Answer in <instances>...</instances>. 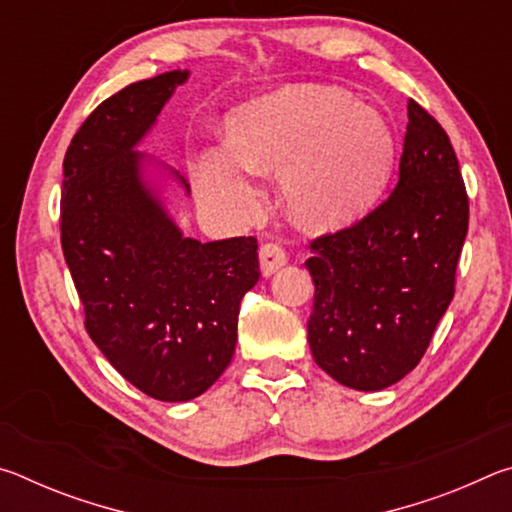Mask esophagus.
<instances>
[{"mask_svg":"<svg viewBox=\"0 0 512 512\" xmlns=\"http://www.w3.org/2000/svg\"><path fill=\"white\" fill-rule=\"evenodd\" d=\"M284 264H287V253L280 244H264L259 248V266H262L264 277H271Z\"/></svg>","mask_w":512,"mask_h":512,"instance_id":"1","label":"esophagus"}]
</instances>
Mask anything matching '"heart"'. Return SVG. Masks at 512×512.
<instances>
[{
	"label": "heart",
	"mask_w": 512,
	"mask_h": 512,
	"mask_svg": "<svg viewBox=\"0 0 512 512\" xmlns=\"http://www.w3.org/2000/svg\"><path fill=\"white\" fill-rule=\"evenodd\" d=\"M225 146L192 162L198 196L244 216L255 205L248 171L280 173L289 214L311 230L352 223L370 210L395 158L381 112L336 88H291L241 103L225 117Z\"/></svg>",
	"instance_id": "obj_1"
}]
</instances>
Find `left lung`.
<instances>
[{"instance_id": "1", "label": "left lung", "mask_w": 512, "mask_h": 512, "mask_svg": "<svg viewBox=\"0 0 512 512\" xmlns=\"http://www.w3.org/2000/svg\"><path fill=\"white\" fill-rule=\"evenodd\" d=\"M467 221L452 142L411 99L391 196L352 228L311 241L307 341L329 377L381 391L418 366L454 298Z\"/></svg>"}]
</instances>
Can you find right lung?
<instances>
[{"label":"right lung","instance_id":"obj_1","mask_svg":"<svg viewBox=\"0 0 512 512\" xmlns=\"http://www.w3.org/2000/svg\"><path fill=\"white\" fill-rule=\"evenodd\" d=\"M187 79V69H173L112 94L63 162L60 244L85 329L121 377L160 402L194 400L223 375L239 302L259 280L257 241L185 237L160 180L189 194L187 180L137 151Z\"/></svg>","mask_w":512,"mask_h":512}]
</instances>
